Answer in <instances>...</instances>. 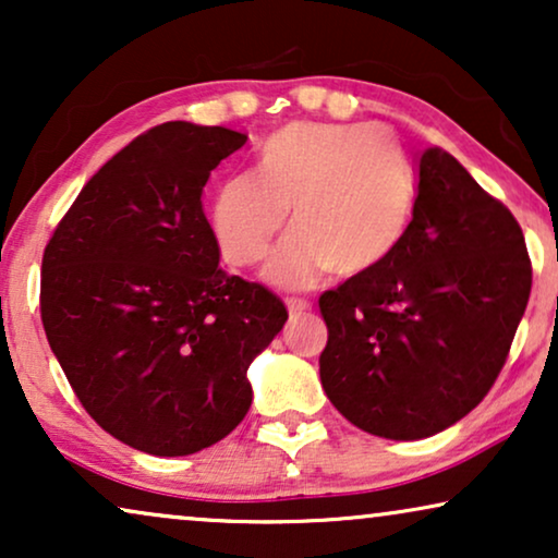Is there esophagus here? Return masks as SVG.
<instances>
[{"mask_svg":"<svg viewBox=\"0 0 558 558\" xmlns=\"http://www.w3.org/2000/svg\"><path fill=\"white\" fill-rule=\"evenodd\" d=\"M284 304H287L289 315H292V317H300L302 312L310 310V302L307 300H296V296H287Z\"/></svg>","mask_w":558,"mask_h":558,"instance_id":"1","label":"esophagus"}]
</instances>
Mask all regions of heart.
Masks as SVG:
<instances>
[{
	"instance_id": "heart-1",
	"label": "heart",
	"mask_w": 558,
	"mask_h": 558,
	"mask_svg": "<svg viewBox=\"0 0 558 558\" xmlns=\"http://www.w3.org/2000/svg\"><path fill=\"white\" fill-rule=\"evenodd\" d=\"M416 203V178L391 134L373 124H289L262 144L256 174L218 187L210 233L220 258L251 266L292 208L294 231L279 243L264 277L307 289L330 269L353 277L401 246Z\"/></svg>"
}]
</instances>
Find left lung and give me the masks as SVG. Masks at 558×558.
Segmentation results:
<instances>
[{"label": "left lung", "mask_w": 558, "mask_h": 558, "mask_svg": "<svg viewBox=\"0 0 558 558\" xmlns=\"http://www.w3.org/2000/svg\"><path fill=\"white\" fill-rule=\"evenodd\" d=\"M529 294L531 258L513 213L429 147L401 246L319 296L327 399L384 439L447 429L493 388Z\"/></svg>", "instance_id": "obj_1"}]
</instances>
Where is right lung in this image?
<instances>
[{"mask_svg":"<svg viewBox=\"0 0 558 558\" xmlns=\"http://www.w3.org/2000/svg\"><path fill=\"white\" fill-rule=\"evenodd\" d=\"M248 136L167 121L113 155L43 254L40 315L90 418L157 457L201 452L251 407L246 371L287 323L277 294L228 277L203 187Z\"/></svg>","mask_w":558,"mask_h":558,"instance_id":"1","label":"right lung"}]
</instances>
